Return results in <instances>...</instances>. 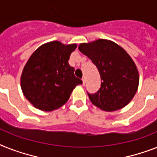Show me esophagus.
Segmentation results:
<instances>
[{
  "label": "esophagus",
  "mask_w": 157,
  "mask_h": 157,
  "mask_svg": "<svg viewBox=\"0 0 157 157\" xmlns=\"http://www.w3.org/2000/svg\"><path fill=\"white\" fill-rule=\"evenodd\" d=\"M82 85H85V83H86V79H85V77H83L82 78Z\"/></svg>",
  "instance_id": "esophagus-1"
}]
</instances>
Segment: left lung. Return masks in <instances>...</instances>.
Masks as SVG:
<instances>
[{"label":"left lung","mask_w":157,"mask_h":157,"mask_svg":"<svg viewBox=\"0 0 157 157\" xmlns=\"http://www.w3.org/2000/svg\"><path fill=\"white\" fill-rule=\"evenodd\" d=\"M78 50L96 66L102 80L96 93L87 92L90 102L106 111L121 109L129 103L139 85V73L129 54L105 39L80 44Z\"/></svg>","instance_id":"left-lung-1"}]
</instances>
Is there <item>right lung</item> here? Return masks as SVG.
<instances>
[{
    "instance_id": "1",
    "label": "right lung",
    "mask_w": 157,
    "mask_h": 157,
    "mask_svg": "<svg viewBox=\"0 0 157 157\" xmlns=\"http://www.w3.org/2000/svg\"><path fill=\"white\" fill-rule=\"evenodd\" d=\"M76 44L63 45L58 41L37 48L25 66L21 77V90L36 108L51 111L69 99L74 88L82 83L69 65Z\"/></svg>"
}]
</instances>
